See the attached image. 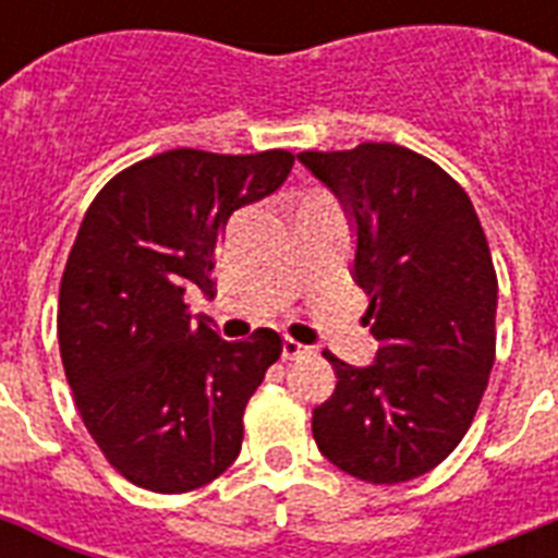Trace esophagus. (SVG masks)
Returning <instances> with one entry per match:
<instances>
[{
    "label": "esophagus",
    "instance_id": "esophagus-1",
    "mask_svg": "<svg viewBox=\"0 0 558 558\" xmlns=\"http://www.w3.org/2000/svg\"><path fill=\"white\" fill-rule=\"evenodd\" d=\"M306 353H313V348H306V344L295 339H283V359H301Z\"/></svg>",
    "mask_w": 558,
    "mask_h": 558
}]
</instances>
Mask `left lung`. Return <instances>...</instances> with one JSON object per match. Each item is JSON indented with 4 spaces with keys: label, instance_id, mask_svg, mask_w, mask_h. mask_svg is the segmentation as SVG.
<instances>
[{
    "label": "left lung",
    "instance_id": "left-lung-1",
    "mask_svg": "<svg viewBox=\"0 0 558 558\" xmlns=\"http://www.w3.org/2000/svg\"><path fill=\"white\" fill-rule=\"evenodd\" d=\"M298 161L356 226L353 280L379 341L367 367L324 350L339 381L313 437L341 472L402 484L449 458L475 420L495 362L493 254L466 191L420 153L365 142Z\"/></svg>",
    "mask_w": 558,
    "mask_h": 558
}]
</instances>
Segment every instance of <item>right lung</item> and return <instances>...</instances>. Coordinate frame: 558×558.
<instances>
[{"mask_svg": "<svg viewBox=\"0 0 558 558\" xmlns=\"http://www.w3.org/2000/svg\"><path fill=\"white\" fill-rule=\"evenodd\" d=\"M287 150H179L100 187L74 240L57 306L65 379L104 458L150 493H191L240 454L248 399L283 341L219 339L185 295L214 298L228 217L287 182Z\"/></svg>", "mask_w": 558, "mask_h": 558, "instance_id": "obj_1", "label": "right lung"}]
</instances>
